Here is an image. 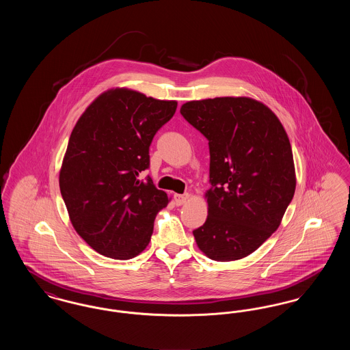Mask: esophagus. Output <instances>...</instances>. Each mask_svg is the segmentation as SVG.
<instances>
[{
    "label": "esophagus",
    "mask_w": 350,
    "mask_h": 350,
    "mask_svg": "<svg viewBox=\"0 0 350 350\" xmlns=\"http://www.w3.org/2000/svg\"><path fill=\"white\" fill-rule=\"evenodd\" d=\"M189 194H174V203L177 206H183L187 200H189Z\"/></svg>",
    "instance_id": "esophagus-1"
}]
</instances>
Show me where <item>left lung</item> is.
Masks as SVG:
<instances>
[{
	"instance_id": "1",
	"label": "left lung",
	"mask_w": 350,
	"mask_h": 350,
	"mask_svg": "<svg viewBox=\"0 0 350 350\" xmlns=\"http://www.w3.org/2000/svg\"><path fill=\"white\" fill-rule=\"evenodd\" d=\"M180 111L210 148L208 215L193 231L197 245L215 261L247 257L275 232L295 193L287 133L269 107L247 97L190 100Z\"/></svg>"
}]
</instances>
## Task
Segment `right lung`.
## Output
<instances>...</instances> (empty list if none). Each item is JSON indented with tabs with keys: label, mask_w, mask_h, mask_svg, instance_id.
Returning <instances> with one entry per match:
<instances>
[{
	"label": "right lung",
	"mask_w": 350,
	"mask_h": 350,
	"mask_svg": "<svg viewBox=\"0 0 350 350\" xmlns=\"http://www.w3.org/2000/svg\"><path fill=\"white\" fill-rule=\"evenodd\" d=\"M176 100L130 89L100 94L77 120L60 170V191L70 221L100 254L130 260L146 250L167 196L150 176V146L170 120Z\"/></svg>",
	"instance_id": "obj_1"
}]
</instances>
